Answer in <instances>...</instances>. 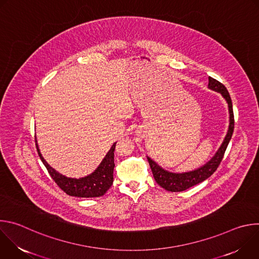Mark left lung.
<instances>
[{
    "instance_id": "1",
    "label": "left lung",
    "mask_w": 259,
    "mask_h": 259,
    "mask_svg": "<svg viewBox=\"0 0 259 259\" xmlns=\"http://www.w3.org/2000/svg\"><path fill=\"white\" fill-rule=\"evenodd\" d=\"M208 88L218 92L221 94L229 107V114H230V125H229V130L227 132V135L219 146L218 151L215 153V155L203 166H201L198 169H195L193 171H188V172H182V173H177V172H171L163 167H161L158 163H156L154 160H152L150 157H146L147 161L150 163L153 175L157 183L160 187L165 189L168 192H182L186 191L198 183L203 182L207 178H209L215 170L218 168L221 160L224 158L225 152L227 150V147L229 145V142L232 138L233 132H234V126H235V121H234V112H233V103L232 99L230 96L229 91L227 88L218 82L217 80L209 77V84Z\"/></svg>"
}]
</instances>
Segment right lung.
Masks as SVG:
<instances>
[{
	"mask_svg": "<svg viewBox=\"0 0 259 259\" xmlns=\"http://www.w3.org/2000/svg\"><path fill=\"white\" fill-rule=\"evenodd\" d=\"M115 142L112 147H110L105 157L102 159L101 163L98 167L89 175L80 177V178H72L67 177L54 168H52L46 160L43 158L38 141L35 139L36 150L42 160L43 164L47 168L49 174L53 178V180L57 183V186L65 192L67 195L78 198H96L103 196L107 190L112 187L114 181V168H115V161H114V152L116 147Z\"/></svg>",
	"mask_w": 259,
	"mask_h": 259,
	"instance_id": "1",
	"label": "right lung"
}]
</instances>
